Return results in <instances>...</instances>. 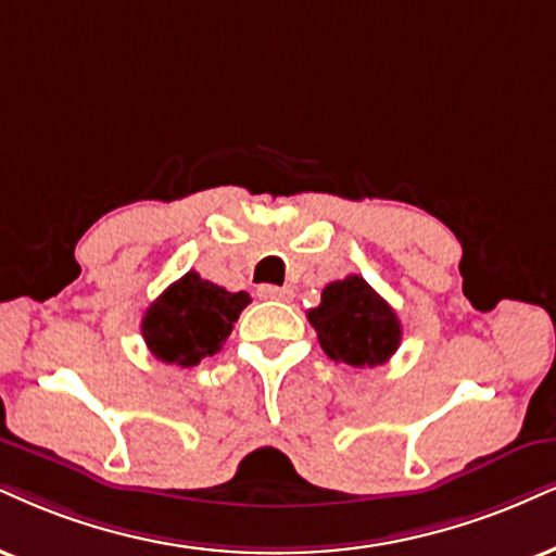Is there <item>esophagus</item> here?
Wrapping results in <instances>:
<instances>
[{
    "instance_id": "esophagus-1",
    "label": "esophagus",
    "mask_w": 556,
    "mask_h": 556,
    "mask_svg": "<svg viewBox=\"0 0 556 556\" xmlns=\"http://www.w3.org/2000/svg\"><path fill=\"white\" fill-rule=\"evenodd\" d=\"M260 299H270V301H289L293 296L291 289H280V286H260L257 289Z\"/></svg>"
}]
</instances>
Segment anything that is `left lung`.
<instances>
[{
  "label": "left lung",
  "mask_w": 556,
  "mask_h": 556,
  "mask_svg": "<svg viewBox=\"0 0 556 556\" xmlns=\"http://www.w3.org/2000/svg\"><path fill=\"white\" fill-rule=\"evenodd\" d=\"M321 351L355 368L387 363L402 342L396 312L361 276L325 286L317 309L306 314Z\"/></svg>",
  "instance_id": "obj_1"
}]
</instances>
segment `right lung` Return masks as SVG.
<instances>
[{
	"instance_id": "1",
	"label": "right lung",
	"mask_w": 556,
	"mask_h": 556,
	"mask_svg": "<svg viewBox=\"0 0 556 556\" xmlns=\"http://www.w3.org/2000/svg\"><path fill=\"white\" fill-rule=\"evenodd\" d=\"M247 304L250 293H231L190 270L152 301L141 319V334L156 361L198 366L205 355L222 351Z\"/></svg>"
}]
</instances>
